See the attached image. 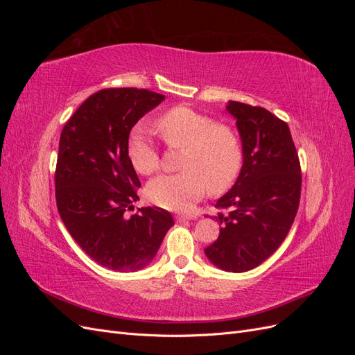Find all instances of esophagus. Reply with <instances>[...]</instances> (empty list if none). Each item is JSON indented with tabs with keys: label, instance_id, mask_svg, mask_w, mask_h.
Listing matches in <instances>:
<instances>
[{
	"label": "esophagus",
	"instance_id": "34e87169",
	"mask_svg": "<svg viewBox=\"0 0 355 355\" xmlns=\"http://www.w3.org/2000/svg\"><path fill=\"white\" fill-rule=\"evenodd\" d=\"M192 216H188V214H178L176 216V220L178 222H185V220H191Z\"/></svg>",
	"mask_w": 355,
	"mask_h": 355
}]
</instances>
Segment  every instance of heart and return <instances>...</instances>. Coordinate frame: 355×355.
Here are the masks:
<instances>
[{"mask_svg": "<svg viewBox=\"0 0 355 355\" xmlns=\"http://www.w3.org/2000/svg\"><path fill=\"white\" fill-rule=\"evenodd\" d=\"M157 130L171 148H182L173 175H159L148 182L146 194L157 206L189 211L209 191L222 192L237 180L244 159L239 133L228 124L188 106H176L157 120ZM127 155L137 173L151 175L159 157L151 137L136 128L128 137Z\"/></svg>", "mask_w": 355, "mask_h": 355, "instance_id": "heart-1", "label": "heart"}]
</instances>
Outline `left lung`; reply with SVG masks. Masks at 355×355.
Segmentation results:
<instances>
[{
    "instance_id": "1",
    "label": "left lung",
    "mask_w": 355,
    "mask_h": 355,
    "mask_svg": "<svg viewBox=\"0 0 355 355\" xmlns=\"http://www.w3.org/2000/svg\"><path fill=\"white\" fill-rule=\"evenodd\" d=\"M244 159L234 187L216 202L220 234L204 249L207 259L228 272L259 266L287 237L299 207V157L288 125L261 106L230 101Z\"/></svg>"
}]
</instances>
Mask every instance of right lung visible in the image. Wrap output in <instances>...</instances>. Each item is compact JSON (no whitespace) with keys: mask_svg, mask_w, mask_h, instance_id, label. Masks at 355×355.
Listing matches in <instances>:
<instances>
[{"mask_svg":"<svg viewBox=\"0 0 355 355\" xmlns=\"http://www.w3.org/2000/svg\"><path fill=\"white\" fill-rule=\"evenodd\" d=\"M164 101L145 89H105L73 112L60 135L56 204L67 230L94 262L133 272L151 262L175 222L167 210H127L141 188L127 155L128 135Z\"/></svg>","mask_w":355,"mask_h":355,"instance_id":"right-lung-1","label":"right lung"}]
</instances>
